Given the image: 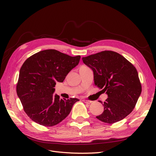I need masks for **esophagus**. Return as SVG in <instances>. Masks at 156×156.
I'll use <instances>...</instances> for the list:
<instances>
[{
    "instance_id": "esophagus-1",
    "label": "esophagus",
    "mask_w": 156,
    "mask_h": 156,
    "mask_svg": "<svg viewBox=\"0 0 156 156\" xmlns=\"http://www.w3.org/2000/svg\"><path fill=\"white\" fill-rule=\"evenodd\" d=\"M83 102H84L86 104H91L92 102L90 101H88V100H85V99H83Z\"/></svg>"
}]
</instances>
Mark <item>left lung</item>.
I'll use <instances>...</instances> for the list:
<instances>
[{"label": "left lung", "mask_w": 156, "mask_h": 156, "mask_svg": "<svg viewBox=\"0 0 156 156\" xmlns=\"http://www.w3.org/2000/svg\"><path fill=\"white\" fill-rule=\"evenodd\" d=\"M83 62L94 72V83L103 88L108 98L104 111L96 118L112 124L132 112L142 92L138 72L134 66L119 54L105 51L82 57Z\"/></svg>", "instance_id": "obj_1"}]
</instances>
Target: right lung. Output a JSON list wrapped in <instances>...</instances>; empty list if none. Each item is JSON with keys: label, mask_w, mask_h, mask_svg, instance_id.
<instances>
[{"label": "right lung", "mask_w": 156, "mask_h": 156, "mask_svg": "<svg viewBox=\"0 0 156 156\" xmlns=\"http://www.w3.org/2000/svg\"><path fill=\"white\" fill-rule=\"evenodd\" d=\"M80 57L48 49L24 61L20 71L16 92L24 112L31 120L40 125L52 126L69 115L79 99H59V95H54V87L76 66Z\"/></svg>", "instance_id": "1"}]
</instances>
